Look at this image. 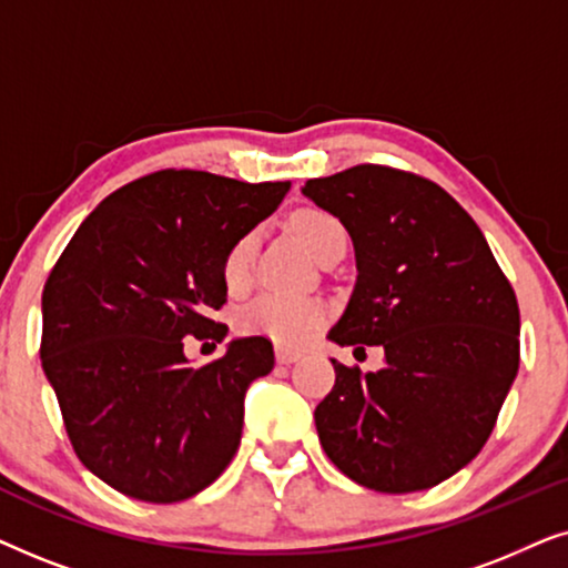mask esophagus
Instances as JSON below:
<instances>
[{
    "label": "esophagus",
    "mask_w": 568,
    "mask_h": 568,
    "mask_svg": "<svg viewBox=\"0 0 568 568\" xmlns=\"http://www.w3.org/2000/svg\"><path fill=\"white\" fill-rule=\"evenodd\" d=\"M300 352H292V348H284V346H276V362L278 364H292L300 359Z\"/></svg>",
    "instance_id": "obj_1"
}]
</instances>
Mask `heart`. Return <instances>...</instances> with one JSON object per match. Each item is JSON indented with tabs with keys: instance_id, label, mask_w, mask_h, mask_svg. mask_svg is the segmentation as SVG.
<instances>
[{
	"instance_id": "b5f03b06",
	"label": "heart",
	"mask_w": 568,
	"mask_h": 568,
	"mask_svg": "<svg viewBox=\"0 0 568 568\" xmlns=\"http://www.w3.org/2000/svg\"><path fill=\"white\" fill-rule=\"evenodd\" d=\"M292 227L315 258L336 243H346V230L336 216L323 209H302L292 216ZM255 253V232H247L224 255L222 276L232 292L245 290L251 282ZM325 307L317 300L290 297V294H263L240 315V328L245 333H258L282 346H300L313 336L323 323Z\"/></svg>"
}]
</instances>
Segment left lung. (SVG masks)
<instances>
[{
	"label": "left lung",
	"instance_id": "obj_1",
	"mask_svg": "<svg viewBox=\"0 0 568 568\" xmlns=\"http://www.w3.org/2000/svg\"><path fill=\"white\" fill-rule=\"evenodd\" d=\"M302 193L344 224L356 284L328 338L379 346L377 372L331 359L315 408L333 465L383 494L424 491L486 445L519 369V307L484 232L426 178L356 165Z\"/></svg>",
	"mask_w": 568,
	"mask_h": 568
}]
</instances>
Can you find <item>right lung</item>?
Segmentation results:
<instances>
[{
    "mask_svg": "<svg viewBox=\"0 0 568 568\" xmlns=\"http://www.w3.org/2000/svg\"><path fill=\"white\" fill-rule=\"evenodd\" d=\"M282 183L160 170L100 201L43 286L41 364L84 468L139 501L204 491L237 453L245 393L274 369L263 336L193 367L185 341L227 336L224 255L276 212Z\"/></svg>",
    "mask_w": 568,
    "mask_h": 568,
    "instance_id": "add662e5",
    "label": "right lung"
}]
</instances>
